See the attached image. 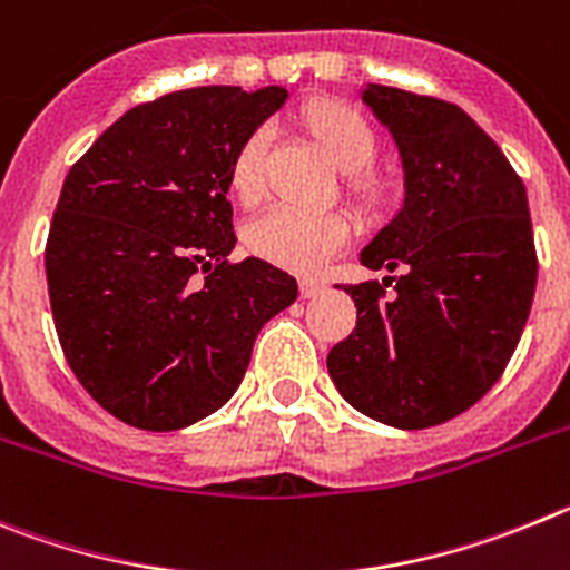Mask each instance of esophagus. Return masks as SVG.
<instances>
[{"mask_svg": "<svg viewBox=\"0 0 570 570\" xmlns=\"http://www.w3.org/2000/svg\"><path fill=\"white\" fill-rule=\"evenodd\" d=\"M323 292H326V286H323L321 281H301V297H304V301H312V297L323 295Z\"/></svg>", "mask_w": 570, "mask_h": 570, "instance_id": "esophagus-1", "label": "esophagus"}]
</instances>
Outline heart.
Wrapping results in <instances>:
<instances>
[{"mask_svg":"<svg viewBox=\"0 0 570 570\" xmlns=\"http://www.w3.org/2000/svg\"><path fill=\"white\" fill-rule=\"evenodd\" d=\"M306 125L315 132L330 161L346 176L363 173L372 164L377 145H374L368 125L355 110L323 101V105H312L306 110ZM269 145H273V130L258 127L244 138V145L235 153L229 181L240 202H255L261 196ZM348 235H352V227L341 215L304 213V209L278 204L249 222L247 244L255 255L281 269L315 275L346 247Z\"/></svg>","mask_w":570,"mask_h":570,"instance_id":"obj_1","label":"heart"}]
</instances>
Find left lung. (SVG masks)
<instances>
[{
  "label": "left lung",
  "instance_id": "left-lung-1",
  "mask_svg": "<svg viewBox=\"0 0 570 570\" xmlns=\"http://www.w3.org/2000/svg\"><path fill=\"white\" fill-rule=\"evenodd\" d=\"M361 99L392 132L403 167V204L361 264L403 275L389 298L381 284L341 286L357 326L326 366L361 414L429 429L474 406L520 343L537 286L528 196L458 105L386 85H366Z\"/></svg>",
  "mask_w": 570,
  "mask_h": 570
}]
</instances>
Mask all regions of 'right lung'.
Instances as JSON below:
<instances>
[{"instance_id": "add662e5", "label": "right lung", "mask_w": 570, "mask_h": 570, "mask_svg": "<svg viewBox=\"0 0 570 570\" xmlns=\"http://www.w3.org/2000/svg\"><path fill=\"white\" fill-rule=\"evenodd\" d=\"M284 87L209 85L127 110L70 167L45 269L70 368L112 417L176 432L244 381L297 281L235 249L229 170ZM198 272L204 279H196Z\"/></svg>"}]
</instances>
